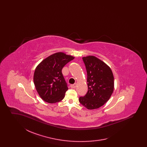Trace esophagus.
Here are the masks:
<instances>
[{
	"mask_svg": "<svg viewBox=\"0 0 147 147\" xmlns=\"http://www.w3.org/2000/svg\"><path fill=\"white\" fill-rule=\"evenodd\" d=\"M76 86H77V84L76 83V84H71V85H70V88H75L76 87Z\"/></svg>",
	"mask_w": 147,
	"mask_h": 147,
	"instance_id": "1",
	"label": "esophagus"
}]
</instances>
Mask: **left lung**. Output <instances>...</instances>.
<instances>
[{
  "label": "left lung",
  "mask_w": 147,
  "mask_h": 147,
  "mask_svg": "<svg viewBox=\"0 0 147 147\" xmlns=\"http://www.w3.org/2000/svg\"><path fill=\"white\" fill-rule=\"evenodd\" d=\"M87 72L88 91L79 98L89 110L98 109L111 97L114 89V78L111 68L94 56L83 58Z\"/></svg>",
  "instance_id": "8db88e82"
}]
</instances>
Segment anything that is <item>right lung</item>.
Returning a JSON list of instances; mask_svg holds the SVG:
<instances>
[{
    "instance_id": "add662e5",
    "label": "right lung",
    "mask_w": 147,
    "mask_h": 147,
    "mask_svg": "<svg viewBox=\"0 0 147 147\" xmlns=\"http://www.w3.org/2000/svg\"><path fill=\"white\" fill-rule=\"evenodd\" d=\"M74 58L63 52H58L48 57L37 66L34 82L38 94L45 101L53 104L64 98L68 88L62 70Z\"/></svg>"
}]
</instances>
